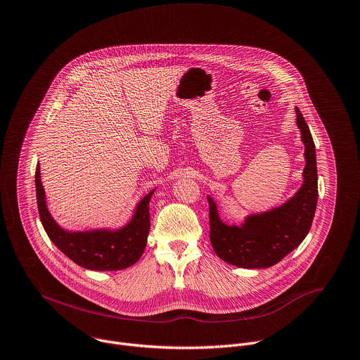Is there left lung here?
<instances>
[{
	"instance_id": "left-lung-1",
	"label": "left lung",
	"mask_w": 360,
	"mask_h": 360,
	"mask_svg": "<svg viewBox=\"0 0 360 360\" xmlns=\"http://www.w3.org/2000/svg\"><path fill=\"white\" fill-rule=\"evenodd\" d=\"M297 127L305 147L302 185L292 198L267 212L248 214L242 224L224 223L216 202L207 196L210 243L226 263L243 269H269L297 249L307 237L318 202L316 154L311 131L298 107Z\"/></svg>"
}]
</instances>
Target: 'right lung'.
<instances>
[{
  "label": "right lung",
  "instance_id": "add662e5",
  "mask_svg": "<svg viewBox=\"0 0 360 360\" xmlns=\"http://www.w3.org/2000/svg\"><path fill=\"white\" fill-rule=\"evenodd\" d=\"M37 202L42 226L53 245L77 266L94 271H117L136 264L143 256L150 233V200L155 189L136 206L133 217L118 229L66 230L52 217L41 181V168L35 174Z\"/></svg>",
  "mask_w": 360,
  "mask_h": 360
}]
</instances>
